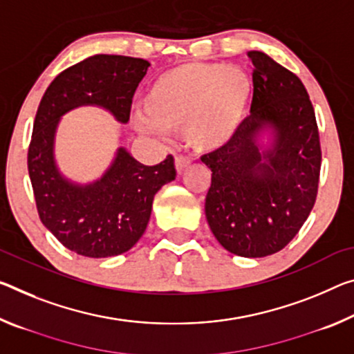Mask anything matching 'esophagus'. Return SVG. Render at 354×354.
<instances>
[{
  "label": "esophagus",
  "instance_id": "1",
  "mask_svg": "<svg viewBox=\"0 0 354 354\" xmlns=\"http://www.w3.org/2000/svg\"><path fill=\"white\" fill-rule=\"evenodd\" d=\"M189 165H190V160L187 159V157H184V156H176L175 157V168H176L178 173H183Z\"/></svg>",
  "mask_w": 354,
  "mask_h": 354
}]
</instances>
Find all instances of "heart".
Returning <instances> with one entry per match:
<instances>
[{
    "label": "heart",
    "mask_w": 354,
    "mask_h": 354,
    "mask_svg": "<svg viewBox=\"0 0 354 354\" xmlns=\"http://www.w3.org/2000/svg\"><path fill=\"white\" fill-rule=\"evenodd\" d=\"M254 82L243 67L221 63H184L160 72L143 94V111L133 126L143 133L183 132L198 154L225 149L248 115Z\"/></svg>",
    "instance_id": "heart-1"
}]
</instances>
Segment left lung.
<instances>
[{"label": "left lung", "instance_id": "1", "mask_svg": "<svg viewBox=\"0 0 354 354\" xmlns=\"http://www.w3.org/2000/svg\"><path fill=\"white\" fill-rule=\"evenodd\" d=\"M250 116L225 149L205 154L211 187L206 221L230 254L260 258L282 250L315 205L322 148L315 111L293 72L252 50Z\"/></svg>", "mask_w": 354, "mask_h": 354}]
</instances>
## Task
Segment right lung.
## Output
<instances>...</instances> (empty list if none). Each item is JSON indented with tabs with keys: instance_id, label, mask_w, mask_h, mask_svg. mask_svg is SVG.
<instances>
[{
	"instance_id": "obj_1",
	"label": "right lung",
	"mask_w": 354,
	"mask_h": 354,
	"mask_svg": "<svg viewBox=\"0 0 354 354\" xmlns=\"http://www.w3.org/2000/svg\"><path fill=\"white\" fill-rule=\"evenodd\" d=\"M149 66L131 56H89L61 72L39 104L28 149L37 212L44 227L78 255L106 258L132 249L147 230L154 195L176 178L173 156L148 167L124 147L91 183L72 181L56 164L61 118L78 106H99L127 124L133 93Z\"/></svg>"
}]
</instances>
